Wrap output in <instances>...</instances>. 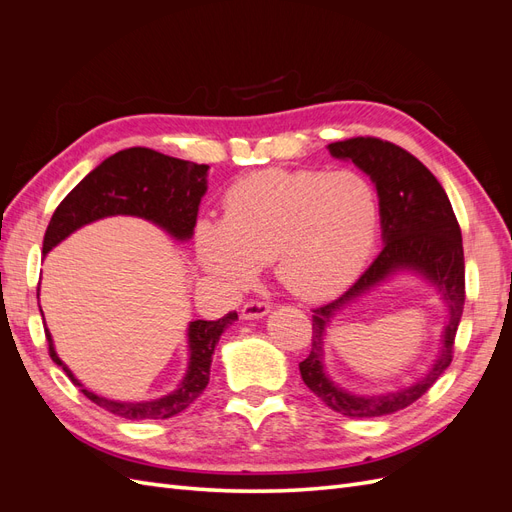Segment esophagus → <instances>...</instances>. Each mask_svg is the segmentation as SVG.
<instances>
[{"label": "esophagus", "mask_w": 512, "mask_h": 512, "mask_svg": "<svg viewBox=\"0 0 512 512\" xmlns=\"http://www.w3.org/2000/svg\"><path fill=\"white\" fill-rule=\"evenodd\" d=\"M269 312H271V305H267L265 301H250L243 305L241 318L243 320H258V318H265Z\"/></svg>", "instance_id": "1"}]
</instances>
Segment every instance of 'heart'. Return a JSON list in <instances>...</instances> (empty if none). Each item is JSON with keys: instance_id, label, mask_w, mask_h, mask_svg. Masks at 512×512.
Returning <instances> with one entry per match:
<instances>
[{"instance_id": "b5f03b06", "label": "heart", "mask_w": 512, "mask_h": 512, "mask_svg": "<svg viewBox=\"0 0 512 512\" xmlns=\"http://www.w3.org/2000/svg\"><path fill=\"white\" fill-rule=\"evenodd\" d=\"M378 235L374 185L356 170L265 168L239 179L222 220L194 228L198 265L239 290L262 262L275 280L307 301L342 290L361 271Z\"/></svg>"}]
</instances>
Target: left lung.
<instances>
[{
  "label": "left lung",
  "mask_w": 512,
  "mask_h": 512,
  "mask_svg": "<svg viewBox=\"0 0 512 512\" xmlns=\"http://www.w3.org/2000/svg\"><path fill=\"white\" fill-rule=\"evenodd\" d=\"M335 160L352 162L371 179L378 194L382 252L339 299L318 307L312 320V352L299 363L301 378L331 410L350 418H376L408 408L425 395L453 361V344L466 301L461 230L440 181L401 147L380 138L331 143ZM399 274H412L434 288L449 316L439 352L426 374L408 387L384 394H354L337 385L323 365L326 331L352 302Z\"/></svg>",
  "instance_id": "8db88e82"
}]
</instances>
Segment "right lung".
<instances>
[{
  "label": "right lung",
  "mask_w": 512,
  "mask_h": 512,
  "mask_svg": "<svg viewBox=\"0 0 512 512\" xmlns=\"http://www.w3.org/2000/svg\"><path fill=\"white\" fill-rule=\"evenodd\" d=\"M209 166L188 160L170 158L147 147H130L106 158L61 200L44 235L42 252L66 241L79 228L115 215H132L162 228L177 243H188L194 237L200 200L207 194ZM40 299V292H38ZM44 320V316H42ZM237 320L230 312L220 320H192L188 324V367L173 391L143 401H121L98 395L74 376V371L59 359L53 335L44 329L49 339V352L55 365L66 371L72 384L79 386L87 399L100 408L130 421L147 418H170L183 412L200 397L209 384L213 350L222 333Z\"/></svg>",
  "instance_id": "right-lung-1"
}]
</instances>
